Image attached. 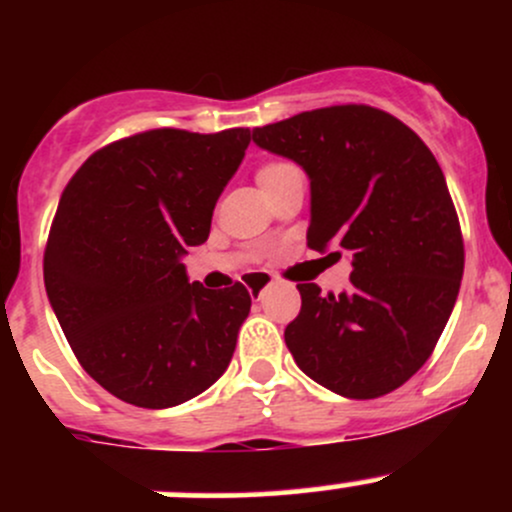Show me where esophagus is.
Wrapping results in <instances>:
<instances>
[{
  "instance_id": "1",
  "label": "esophagus",
  "mask_w": 512,
  "mask_h": 512,
  "mask_svg": "<svg viewBox=\"0 0 512 512\" xmlns=\"http://www.w3.org/2000/svg\"><path fill=\"white\" fill-rule=\"evenodd\" d=\"M267 281H269V276L264 272L250 274L248 276V289H250L252 296H260V293L264 291V286H267Z\"/></svg>"
}]
</instances>
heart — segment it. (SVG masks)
Listing matches in <instances>:
<instances>
[{
    "label": "heart",
    "instance_id": "b5f03b06",
    "mask_svg": "<svg viewBox=\"0 0 512 512\" xmlns=\"http://www.w3.org/2000/svg\"><path fill=\"white\" fill-rule=\"evenodd\" d=\"M293 170H296V166H291V163L286 161L264 163V166L257 168V185H260L262 190H267V187H272L274 182L286 178V175L293 173Z\"/></svg>",
    "mask_w": 512,
    "mask_h": 512
}]
</instances>
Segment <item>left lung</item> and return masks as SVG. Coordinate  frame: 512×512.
Instances as JSON below:
<instances>
[{"label":"left lung","mask_w":512,"mask_h":512,"mask_svg":"<svg viewBox=\"0 0 512 512\" xmlns=\"http://www.w3.org/2000/svg\"><path fill=\"white\" fill-rule=\"evenodd\" d=\"M310 178L308 248L351 255V286L298 284L284 339L308 378L349 399L397 390L455 308L464 243L445 175L419 134L370 105H332L252 129ZM327 255V257H330Z\"/></svg>","instance_id":"1"}]
</instances>
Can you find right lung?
<instances>
[{
	"label": "right lung",
	"mask_w": 512,
	"mask_h": 512,
	"mask_svg": "<svg viewBox=\"0 0 512 512\" xmlns=\"http://www.w3.org/2000/svg\"><path fill=\"white\" fill-rule=\"evenodd\" d=\"M250 129H149L96 154L64 187L45 248V291L84 370L122 402L168 409L231 363L250 313L240 281H187L180 257L209 238Z\"/></svg>",
	"instance_id": "add662e5"
}]
</instances>
